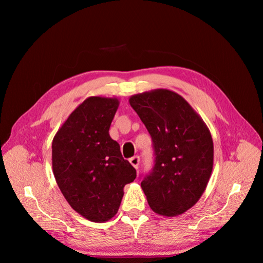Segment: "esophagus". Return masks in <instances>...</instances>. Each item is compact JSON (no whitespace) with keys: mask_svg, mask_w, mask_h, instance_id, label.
<instances>
[{"mask_svg":"<svg viewBox=\"0 0 263 263\" xmlns=\"http://www.w3.org/2000/svg\"><path fill=\"white\" fill-rule=\"evenodd\" d=\"M130 163H131V165L135 167L136 170H138V167H139V164H140V157H139V156H135V157H132L131 159H130Z\"/></svg>","mask_w":263,"mask_h":263,"instance_id":"esophagus-1","label":"esophagus"}]
</instances>
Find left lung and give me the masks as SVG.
<instances>
[{
    "label": "left lung",
    "mask_w": 263,
    "mask_h": 263,
    "mask_svg": "<svg viewBox=\"0 0 263 263\" xmlns=\"http://www.w3.org/2000/svg\"><path fill=\"white\" fill-rule=\"evenodd\" d=\"M152 136L155 166L141 182L149 206L165 217L198 202L214 166V142L201 116L181 95L155 89L128 99Z\"/></svg>",
    "instance_id": "obj_1"
}]
</instances>
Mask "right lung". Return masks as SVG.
<instances>
[{
  "mask_svg": "<svg viewBox=\"0 0 263 263\" xmlns=\"http://www.w3.org/2000/svg\"><path fill=\"white\" fill-rule=\"evenodd\" d=\"M120 100L91 96L72 111L52 143L53 173L71 208L86 219L105 222L119 211L126 184L137 172L109 136Z\"/></svg>",
  "mask_w": 263,
  "mask_h": 263,
  "instance_id": "right-lung-1",
  "label": "right lung"
}]
</instances>
